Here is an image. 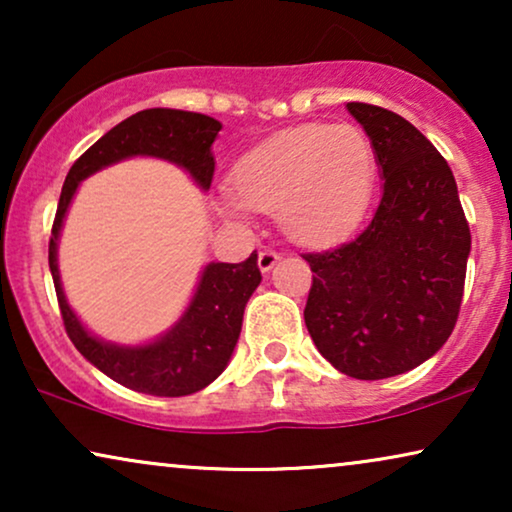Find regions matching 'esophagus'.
<instances>
[{"instance_id": "esophagus-1", "label": "esophagus", "mask_w": 512, "mask_h": 512, "mask_svg": "<svg viewBox=\"0 0 512 512\" xmlns=\"http://www.w3.org/2000/svg\"><path fill=\"white\" fill-rule=\"evenodd\" d=\"M279 261V254L275 249H261L258 251V268H261L263 272H268V270H272V265H275Z\"/></svg>"}]
</instances>
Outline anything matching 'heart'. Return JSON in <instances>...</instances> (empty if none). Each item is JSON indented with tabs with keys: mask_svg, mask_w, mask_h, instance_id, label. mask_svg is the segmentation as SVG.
<instances>
[{
	"mask_svg": "<svg viewBox=\"0 0 512 512\" xmlns=\"http://www.w3.org/2000/svg\"><path fill=\"white\" fill-rule=\"evenodd\" d=\"M375 179V146L361 128L298 125L270 137L235 165L237 198H230V207L277 212L291 240L328 244L363 219Z\"/></svg>",
	"mask_w": 512,
	"mask_h": 512,
	"instance_id": "heart-1",
	"label": "heart"
}]
</instances>
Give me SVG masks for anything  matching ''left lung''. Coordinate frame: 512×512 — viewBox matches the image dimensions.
Segmentation results:
<instances>
[{
  "mask_svg": "<svg viewBox=\"0 0 512 512\" xmlns=\"http://www.w3.org/2000/svg\"><path fill=\"white\" fill-rule=\"evenodd\" d=\"M382 167V200L340 247L303 254L312 270L305 326L324 359L384 380L431 359L457 324L471 228L457 181L429 139L394 111L347 102Z\"/></svg>",
  "mask_w": 512,
  "mask_h": 512,
  "instance_id": "1",
  "label": "left lung"
}]
</instances>
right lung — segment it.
<instances>
[{"label":"right lung","instance_id":"add662e5","mask_svg":"<svg viewBox=\"0 0 512 512\" xmlns=\"http://www.w3.org/2000/svg\"><path fill=\"white\" fill-rule=\"evenodd\" d=\"M219 130V121L193 111H137L97 139L72 165L62 186L48 242V265L62 324L74 347L95 368L139 394L188 396L223 373L240 338L244 305L261 284L256 251L242 263H209L184 317L163 338L144 347H118L93 338L67 305L55 261L62 219L81 179L130 156H156L177 163L207 191L214 179L212 144Z\"/></svg>","mask_w":512,"mask_h":512}]
</instances>
